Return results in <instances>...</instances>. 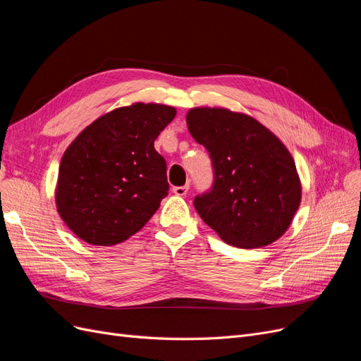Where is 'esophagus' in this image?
Returning a JSON list of instances; mask_svg holds the SVG:
<instances>
[{
  "label": "esophagus",
  "mask_w": 361,
  "mask_h": 361,
  "mask_svg": "<svg viewBox=\"0 0 361 361\" xmlns=\"http://www.w3.org/2000/svg\"><path fill=\"white\" fill-rule=\"evenodd\" d=\"M172 192L177 196H185V193L189 192V184L188 185H180V188H173Z\"/></svg>",
  "instance_id": "obj_1"
}]
</instances>
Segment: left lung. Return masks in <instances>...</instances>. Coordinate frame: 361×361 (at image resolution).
Returning a JSON list of instances; mask_svg holds the SVG:
<instances>
[{"instance_id":"1","label":"left lung","mask_w":361,"mask_h":361,"mask_svg":"<svg viewBox=\"0 0 361 361\" xmlns=\"http://www.w3.org/2000/svg\"><path fill=\"white\" fill-rule=\"evenodd\" d=\"M185 123L213 161V189L193 202L204 222L241 249L281 238L301 202V181L285 144L250 115L226 108H192Z\"/></svg>"}]
</instances>
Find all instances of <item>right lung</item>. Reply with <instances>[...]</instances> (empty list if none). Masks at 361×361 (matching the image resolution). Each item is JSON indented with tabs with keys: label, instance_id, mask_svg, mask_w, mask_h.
Returning <instances> with one entry per match:
<instances>
[{
	"label": "right lung",
	"instance_id": "1",
	"mask_svg": "<svg viewBox=\"0 0 361 361\" xmlns=\"http://www.w3.org/2000/svg\"><path fill=\"white\" fill-rule=\"evenodd\" d=\"M177 109L136 102L106 112L61 157L56 212L76 237L114 246L136 234L168 195L166 161L154 149Z\"/></svg>",
	"mask_w": 361,
	"mask_h": 361
}]
</instances>
